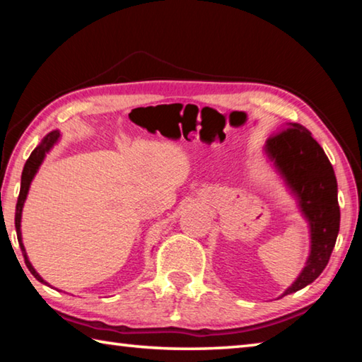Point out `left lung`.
I'll use <instances>...</instances> for the list:
<instances>
[{
	"label": "left lung",
	"mask_w": 362,
	"mask_h": 362,
	"mask_svg": "<svg viewBox=\"0 0 362 362\" xmlns=\"http://www.w3.org/2000/svg\"><path fill=\"white\" fill-rule=\"evenodd\" d=\"M263 155L296 199L310 231L308 259L296 281L281 296L284 297L313 283L326 268L340 228L339 188L326 153L310 131L297 122L268 139Z\"/></svg>",
	"instance_id": "left-lung-1"
}]
</instances>
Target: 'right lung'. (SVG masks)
I'll list each match as a JSON object with an SVG mask.
<instances>
[{
  "mask_svg": "<svg viewBox=\"0 0 362 362\" xmlns=\"http://www.w3.org/2000/svg\"><path fill=\"white\" fill-rule=\"evenodd\" d=\"M60 137H62V136H60L59 131L49 132L47 136L41 140L40 145L36 146V148L32 151V155H30V158L27 159L25 166H23V170H22L21 193H19V199H17V206H16V231H17V240H19V246H21V250H22V254H23V259H25V265L30 269V273H32L33 276L40 281V283L46 284V286H49L47 281H45V279L40 276V273L33 268L32 262L28 260L25 246H23V243H22V228H21L22 225L21 223H22L23 204H25V199H27V196H28L30 185H32V182L35 179L36 173H38V170H40L42 161H45V159H46V155L54 148V145L59 144Z\"/></svg>",
  "mask_w": 362,
  "mask_h": 362,
  "instance_id": "add662e5",
  "label": "right lung"
}]
</instances>
